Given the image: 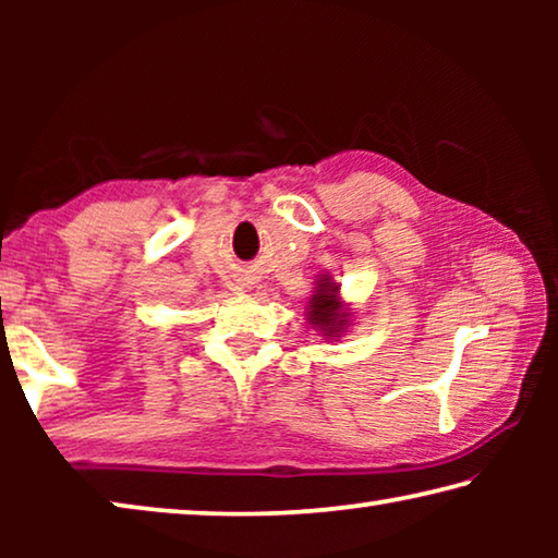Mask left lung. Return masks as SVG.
Here are the masks:
<instances>
[{
    "instance_id": "8db88e82",
    "label": "left lung",
    "mask_w": 558,
    "mask_h": 558,
    "mask_svg": "<svg viewBox=\"0 0 558 558\" xmlns=\"http://www.w3.org/2000/svg\"><path fill=\"white\" fill-rule=\"evenodd\" d=\"M339 286L332 282L329 276H323L317 280L315 295L310 298L307 305V319L310 325L317 327L327 339L329 337H339L347 329V319L349 313H344L342 305H339Z\"/></svg>"
}]
</instances>
